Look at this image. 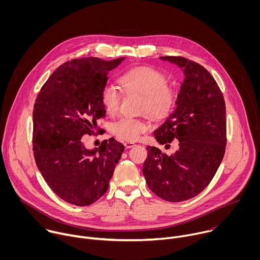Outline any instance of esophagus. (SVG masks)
Segmentation results:
<instances>
[{
  "mask_svg": "<svg viewBox=\"0 0 260 260\" xmlns=\"http://www.w3.org/2000/svg\"><path fill=\"white\" fill-rule=\"evenodd\" d=\"M123 145H124L125 148H132V147L135 146V143H133V142H125Z\"/></svg>",
  "mask_w": 260,
  "mask_h": 260,
  "instance_id": "esophagus-1",
  "label": "esophagus"
}]
</instances>
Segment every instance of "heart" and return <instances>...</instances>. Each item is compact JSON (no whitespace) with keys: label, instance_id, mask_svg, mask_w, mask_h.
<instances>
[{"label":"heart","instance_id":"obj_1","mask_svg":"<svg viewBox=\"0 0 260 260\" xmlns=\"http://www.w3.org/2000/svg\"><path fill=\"white\" fill-rule=\"evenodd\" d=\"M118 82L125 92L141 94V110L155 118H165L174 108L175 90L167 83L164 74L152 67L133 68L120 75ZM101 99L106 112L114 115L121 102L119 90L112 84H107L102 89ZM147 128V122L141 118L121 117L110 129L117 139L132 142L138 140Z\"/></svg>","mask_w":260,"mask_h":260}]
</instances>
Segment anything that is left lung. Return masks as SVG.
<instances>
[{
	"instance_id": "obj_1",
	"label": "left lung",
	"mask_w": 260,
	"mask_h": 260,
	"mask_svg": "<svg viewBox=\"0 0 260 260\" xmlns=\"http://www.w3.org/2000/svg\"><path fill=\"white\" fill-rule=\"evenodd\" d=\"M184 70L177 108L154 131L159 144L177 140L172 155L147 146L146 183L160 199L178 203L200 194L212 181L226 147L225 102L217 82L200 63L183 56H161ZM168 146V145H167Z\"/></svg>"
}]
</instances>
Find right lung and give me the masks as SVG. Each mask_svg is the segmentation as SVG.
<instances>
[{
  "label": "right lung",
  "instance_id": "right-lung-1",
  "mask_svg": "<svg viewBox=\"0 0 260 260\" xmlns=\"http://www.w3.org/2000/svg\"><path fill=\"white\" fill-rule=\"evenodd\" d=\"M124 57L76 58L59 66L41 87L32 113L36 165L52 191L67 203L84 207L105 194L124 146L111 138L99 149L83 146L96 135L105 113L101 93L108 73Z\"/></svg>",
  "mask_w": 260,
  "mask_h": 260
}]
</instances>
